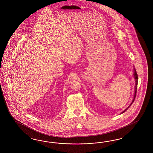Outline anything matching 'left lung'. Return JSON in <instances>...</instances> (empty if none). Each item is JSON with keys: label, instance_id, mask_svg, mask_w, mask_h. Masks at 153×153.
Returning <instances> with one entry per match:
<instances>
[{"label": "left lung", "instance_id": "obj_1", "mask_svg": "<svg viewBox=\"0 0 153 153\" xmlns=\"http://www.w3.org/2000/svg\"><path fill=\"white\" fill-rule=\"evenodd\" d=\"M134 79H135V80H136V85H135V91H134V99H133V100H132V103L131 104V105H131V104L134 102V99H135V97H136V92H137V83H138V76H137V72H136V70H135V69L134 68ZM130 106H129V107H128L126 109L125 111H123L122 112V113H124L125 111L130 107Z\"/></svg>", "mask_w": 153, "mask_h": 153}]
</instances>
